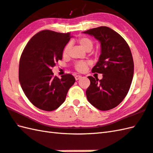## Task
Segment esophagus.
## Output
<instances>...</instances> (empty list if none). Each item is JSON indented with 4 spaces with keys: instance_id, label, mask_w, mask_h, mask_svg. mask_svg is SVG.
Listing matches in <instances>:
<instances>
[{
    "instance_id": "esophagus-1",
    "label": "esophagus",
    "mask_w": 153,
    "mask_h": 153,
    "mask_svg": "<svg viewBox=\"0 0 153 153\" xmlns=\"http://www.w3.org/2000/svg\"><path fill=\"white\" fill-rule=\"evenodd\" d=\"M74 78H75V80H79V79H81V78H82V76H80V75H76L75 76H74Z\"/></svg>"
}]
</instances>
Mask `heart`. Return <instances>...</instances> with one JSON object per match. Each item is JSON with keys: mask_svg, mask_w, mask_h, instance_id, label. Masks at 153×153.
Instances as JSON below:
<instances>
[{"mask_svg": "<svg viewBox=\"0 0 153 153\" xmlns=\"http://www.w3.org/2000/svg\"><path fill=\"white\" fill-rule=\"evenodd\" d=\"M76 42L79 44L84 50H86V52H90L94 47L93 40L91 39L88 38V37L80 36L76 40ZM70 47L71 45L69 43L67 44L65 47H64V48L63 50V55L64 56H67L68 53H69ZM89 64L90 62L80 61V62H78L75 63L74 67H75L76 70L79 71V72H84V71H85L86 70L87 67Z\"/></svg>", "mask_w": 153, "mask_h": 153, "instance_id": "obj_1", "label": "heart"}]
</instances>
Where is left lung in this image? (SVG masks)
<instances>
[{
	"label": "left lung",
	"instance_id": "8db88e82",
	"mask_svg": "<svg viewBox=\"0 0 153 153\" xmlns=\"http://www.w3.org/2000/svg\"><path fill=\"white\" fill-rule=\"evenodd\" d=\"M94 36L101 44V54L92 73L103 74V79L88 76L90 85L86 94L88 101L101 111L116 107L126 96L134 76L131 50L119 34L107 27L83 32Z\"/></svg>",
	"mask_w": 153,
	"mask_h": 153
}]
</instances>
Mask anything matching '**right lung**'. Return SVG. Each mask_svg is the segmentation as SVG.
<instances>
[{
  "instance_id": "obj_1",
  "label": "right lung",
  "mask_w": 153,
  "mask_h": 153,
  "mask_svg": "<svg viewBox=\"0 0 153 153\" xmlns=\"http://www.w3.org/2000/svg\"><path fill=\"white\" fill-rule=\"evenodd\" d=\"M71 34L44 30L34 35L23 50L19 66V80L28 100L40 109L56 110L65 100L75 82L71 74L53 76L52 67L62 59L63 50Z\"/></svg>"
}]
</instances>
